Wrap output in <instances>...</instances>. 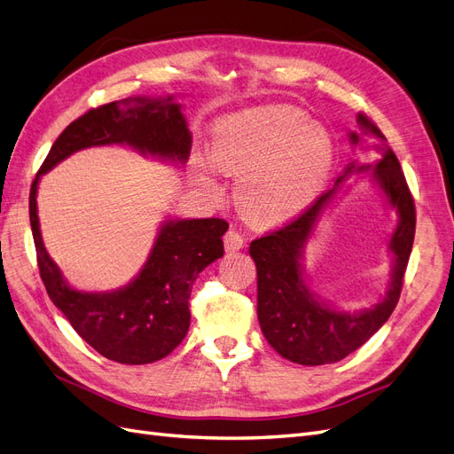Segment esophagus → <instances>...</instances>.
Masks as SVG:
<instances>
[{
  "instance_id": "obj_1",
  "label": "esophagus",
  "mask_w": 454,
  "mask_h": 454,
  "mask_svg": "<svg viewBox=\"0 0 454 454\" xmlns=\"http://www.w3.org/2000/svg\"><path fill=\"white\" fill-rule=\"evenodd\" d=\"M223 244H225L227 252H237L244 246V237L237 229H229L223 237Z\"/></svg>"
}]
</instances>
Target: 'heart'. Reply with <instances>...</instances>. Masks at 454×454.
<instances>
[{"instance_id": "1", "label": "heart", "mask_w": 454, "mask_h": 454, "mask_svg": "<svg viewBox=\"0 0 454 454\" xmlns=\"http://www.w3.org/2000/svg\"><path fill=\"white\" fill-rule=\"evenodd\" d=\"M335 145L329 130L294 106H259L227 119L212 159L235 174V204L254 225H278L320 193L332 172ZM202 184L208 170L197 168Z\"/></svg>"}]
</instances>
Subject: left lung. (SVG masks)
I'll use <instances>...</instances> for the list:
<instances>
[{
	"mask_svg": "<svg viewBox=\"0 0 454 454\" xmlns=\"http://www.w3.org/2000/svg\"><path fill=\"white\" fill-rule=\"evenodd\" d=\"M358 127L364 136L384 149V157L373 168V177L400 219L390 240L394 270L387 297L360 314H342L320 305L305 286L299 259L316 219L332 200L335 189L322 193L292 222L250 244V255L257 267V320L261 332L280 356L301 365L335 364L358 350L379 332L400 301L405 269L413 250L417 212L400 160L387 147V138L380 129L365 114L358 115ZM350 138L354 144L360 140L354 132ZM354 170L364 168L350 164L345 176ZM342 177H339L337 185Z\"/></svg>",
	"mask_w": 454,
	"mask_h": 454,
	"instance_id": "8db88e82",
	"label": "left lung"
}]
</instances>
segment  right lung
I'll use <instances>...</instances> for the list:
<instances>
[{"mask_svg":"<svg viewBox=\"0 0 454 454\" xmlns=\"http://www.w3.org/2000/svg\"><path fill=\"white\" fill-rule=\"evenodd\" d=\"M135 106H130L129 102ZM92 107L64 129L37 170L30 189V225L39 277L79 337L104 358L142 365L168 356L184 340L189 322V295L199 272L223 255L229 223L219 217L176 219L162 225L142 272L122 290L83 294L67 286L41 240L37 182L74 151L90 145L127 144L145 153L185 162L191 132L172 98L125 100Z\"/></svg>","mask_w":454,"mask_h":454,"instance_id":"1","label":"right lung"}]
</instances>
